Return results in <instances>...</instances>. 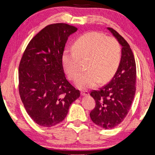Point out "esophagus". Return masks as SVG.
Returning a JSON list of instances; mask_svg holds the SVG:
<instances>
[{"label": "esophagus", "mask_w": 155, "mask_h": 155, "mask_svg": "<svg viewBox=\"0 0 155 155\" xmlns=\"http://www.w3.org/2000/svg\"><path fill=\"white\" fill-rule=\"evenodd\" d=\"M81 94L82 96H87V95H89V92L88 91H81Z\"/></svg>", "instance_id": "1"}]
</instances>
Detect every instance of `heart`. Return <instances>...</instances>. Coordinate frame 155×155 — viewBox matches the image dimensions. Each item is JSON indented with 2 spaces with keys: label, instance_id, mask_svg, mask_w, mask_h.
Returning <instances> with one entry per match:
<instances>
[{
  "label": "heart",
  "instance_id": "b5f03b06",
  "mask_svg": "<svg viewBox=\"0 0 155 155\" xmlns=\"http://www.w3.org/2000/svg\"><path fill=\"white\" fill-rule=\"evenodd\" d=\"M121 49L114 37L106 36L100 32L91 31L77 39L73 48L62 52L63 68L70 79L77 77L80 69V60L88 59L86 69L76 80L80 88H88L99 83L106 82L116 73L121 62Z\"/></svg>",
  "mask_w": 155,
  "mask_h": 155
}]
</instances>
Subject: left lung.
<instances>
[{
    "mask_svg": "<svg viewBox=\"0 0 155 155\" xmlns=\"http://www.w3.org/2000/svg\"><path fill=\"white\" fill-rule=\"evenodd\" d=\"M107 29L122 46L119 68L110 82L91 95L95 107L90 113L91 120L104 129L121 124L127 115L136 93V65L131 48L125 39L112 28Z\"/></svg>",
    "mask_w": 155,
    "mask_h": 155,
    "instance_id": "1",
    "label": "left lung"
}]
</instances>
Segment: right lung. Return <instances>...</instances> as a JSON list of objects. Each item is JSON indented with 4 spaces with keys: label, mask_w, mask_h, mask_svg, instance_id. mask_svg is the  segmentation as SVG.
Instances as JSON below:
<instances>
[{
    "label": "right lung",
    "mask_w": 155,
    "mask_h": 155,
    "mask_svg": "<svg viewBox=\"0 0 155 155\" xmlns=\"http://www.w3.org/2000/svg\"><path fill=\"white\" fill-rule=\"evenodd\" d=\"M77 28L53 24L39 31L27 45L19 66V93L29 117L43 127L64 120L80 91L64 73L62 54L68 37Z\"/></svg>",
    "instance_id": "obj_1"
}]
</instances>
